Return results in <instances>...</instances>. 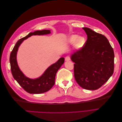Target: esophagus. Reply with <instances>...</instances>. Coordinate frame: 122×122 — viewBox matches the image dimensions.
I'll list each match as a JSON object with an SVG mask.
<instances>
[{
	"mask_svg": "<svg viewBox=\"0 0 122 122\" xmlns=\"http://www.w3.org/2000/svg\"><path fill=\"white\" fill-rule=\"evenodd\" d=\"M70 60V58L69 56H67L65 57V61H69Z\"/></svg>",
	"mask_w": 122,
	"mask_h": 122,
	"instance_id": "obj_1",
	"label": "esophagus"
}]
</instances>
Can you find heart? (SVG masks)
I'll return each instance as SVG.
<instances>
[{
	"instance_id": "b5f03b06",
	"label": "heart",
	"mask_w": 122,
	"mask_h": 122,
	"mask_svg": "<svg viewBox=\"0 0 122 122\" xmlns=\"http://www.w3.org/2000/svg\"><path fill=\"white\" fill-rule=\"evenodd\" d=\"M68 42L70 44H72L75 42V47L78 48L84 45L85 43V39L82 36H78L76 35H73L70 36L68 40Z\"/></svg>"
}]
</instances>
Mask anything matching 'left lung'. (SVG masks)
Instances as JSON below:
<instances>
[{"instance_id":"8db88e82","label":"left lung","mask_w":122,"mask_h":122,"mask_svg":"<svg viewBox=\"0 0 122 122\" xmlns=\"http://www.w3.org/2000/svg\"><path fill=\"white\" fill-rule=\"evenodd\" d=\"M87 40L72 54L75 80L88 90H96L107 81L114 71L113 48L105 36L87 27L82 28Z\"/></svg>"}]
</instances>
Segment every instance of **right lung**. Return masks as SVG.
I'll return each instance as SVG.
<instances>
[{
	"label": "right lung",
	"instance_id": "right-lung-1",
	"mask_svg": "<svg viewBox=\"0 0 122 122\" xmlns=\"http://www.w3.org/2000/svg\"><path fill=\"white\" fill-rule=\"evenodd\" d=\"M50 33L49 30H42L30 32L25 37L20 39L16 43L10 53V70L14 78L23 89L30 94H41L48 91L54 86L56 74L64 64L65 59L61 57L57 62L47 69L43 74L36 79H30L26 77L21 72L17 62V53L20 44L23 41L33 35H44Z\"/></svg>",
	"mask_w": 122,
	"mask_h": 122
}]
</instances>
